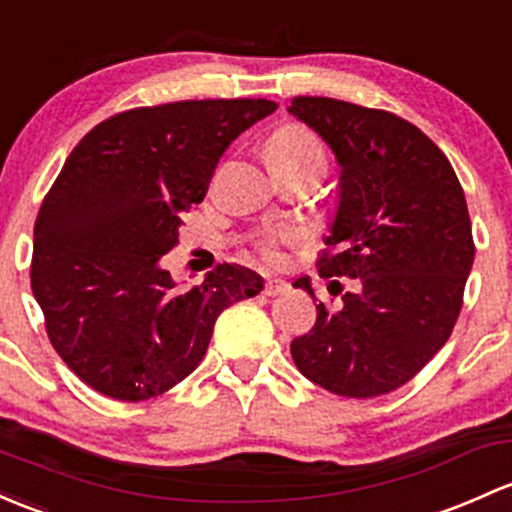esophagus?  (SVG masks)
I'll return each instance as SVG.
<instances>
[{"instance_id":"34e87169","label":"esophagus","mask_w":512,"mask_h":512,"mask_svg":"<svg viewBox=\"0 0 512 512\" xmlns=\"http://www.w3.org/2000/svg\"><path fill=\"white\" fill-rule=\"evenodd\" d=\"M282 292H287V282H282V279H267L265 289H262L265 297H277V294Z\"/></svg>"}]
</instances>
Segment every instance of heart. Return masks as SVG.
Returning a JSON list of instances; mask_svg holds the SVG:
<instances>
[{"label": "heart", "instance_id": "heart-1", "mask_svg": "<svg viewBox=\"0 0 512 512\" xmlns=\"http://www.w3.org/2000/svg\"><path fill=\"white\" fill-rule=\"evenodd\" d=\"M267 159H270V166H311L321 174L326 169V149L321 139L311 129L299 125L282 127L272 134V139L267 142ZM292 240L294 230H274L262 240V252L270 260H277L279 247Z\"/></svg>", "mask_w": 512, "mask_h": 512}]
</instances>
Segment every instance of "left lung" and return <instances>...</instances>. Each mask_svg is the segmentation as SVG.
<instances>
[{
	"label": "left lung",
	"mask_w": 512,
	"mask_h": 512,
	"mask_svg": "<svg viewBox=\"0 0 512 512\" xmlns=\"http://www.w3.org/2000/svg\"><path fill=\"white\" fill-rule=\"evenodd\" d=\"M287 110L341 166L319 274L358 279L341 306H316L292 358L333 395H385L437 355L459 319L476 252L464 188L437 144L392 112L333 98H294Z\"/></svg>",
	"instance_id": "obj_1"
}]
</instances>
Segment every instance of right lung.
I'll use <instances>...</instances> for the list:
<instances>
[{"label": "right lung", "mask_w": 512, "mask_h": 512, "mask_svg": "<svg viewBox=\"0 0 512 512\" xmlns=\"http://www.w3.org/2000/svg\"><path fill=\"white\" fill-rule=\"evenodd\" d=\"M274 110L250 98L137 107L66 159L36 218L31 289L85 385L122 402L171 390L203 360L220 311L262 292L260 274L228 262L181 289L161 257L225 149Z\"/></svg>", "instance_id": "right-lung-1"}]
</instances>
